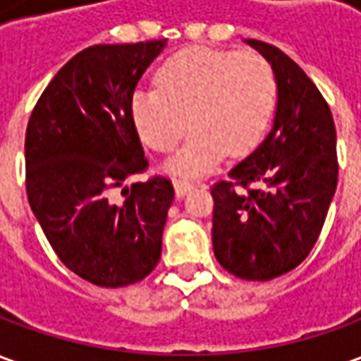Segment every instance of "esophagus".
<instances>
[{
  "mask_svg": "<svg viewBox=\"0 0 361 361\" xmlns=\"http://www.w3.org/2000/svg\"><path fill=\"white\" fill-rule=\"evenodd\" d=\"M173 188H176V195L183 197L188 191L195 188V183L191 180H185V178H178V180H173Z\"/></svg>",
  "mask_w": 361,
  "mask_h": 361,
  "instance_id": "1",
  "label": "esophagus"
}]
</instances>
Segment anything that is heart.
<instances>
[{
  "instance_id": "1",
  "label": "heart",
  "mask_w": 361,
  "mask_h": 361,
  "mask_svg": "<svg viewBox=\"0 0 361 361\" xmlns=\"http://www.w3.org/2000/svg\"><path fill=\"white\" fill-rule=\"evenodd\" d=\"M157 87L131 98L137 133L152 150L170 152L193 127L195 133L170 164L189 173L207 172L226 152H250L271 123L279 98L271 63L235 50L178 51L157 71Z\"/></svg>"
}]
</instances>
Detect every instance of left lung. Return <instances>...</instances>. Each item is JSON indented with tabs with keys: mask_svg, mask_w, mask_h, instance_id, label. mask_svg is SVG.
<instances>
[{
	"mask_svg": "<svg viewBox=\"0 0 361 361\" xmlns=\"http://www.w3.org/2000/svg\"><path fill=\"white\" fill-rule=\"evenodd\" d=\"M245 42L274 69L276 116L265 141L211 188L212 247L228 272L263 282L295 269L317 242L338 180L336 129L294 59L272 44Z\"/></svg>",
	"mask_w": 361,
	"mask_h": 361,
	"instance_id": "1",
	"label": "left lung"
}]
</instances>
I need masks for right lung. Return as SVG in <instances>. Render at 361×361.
Masks as SVG:
<instances>
[{"instance_id": "obj_1", "label": "right lung", "mask_w": 361, "mask_h": 361, "mask_svg": "<svg viewBox=\"0 0 361 361\" xmlns=\"http://www.w3.org/2000/svg\"><path fill=\"white\" fill-rule=\"evenodd\" d=\"M166 40L96 44L61 67L30 114L25 137L30 209L59 261L96 286L149 276L162 253L173 185L152 176L111 191L149 160L131 118L135 87Z\"/></svg>"}]
</instances>
